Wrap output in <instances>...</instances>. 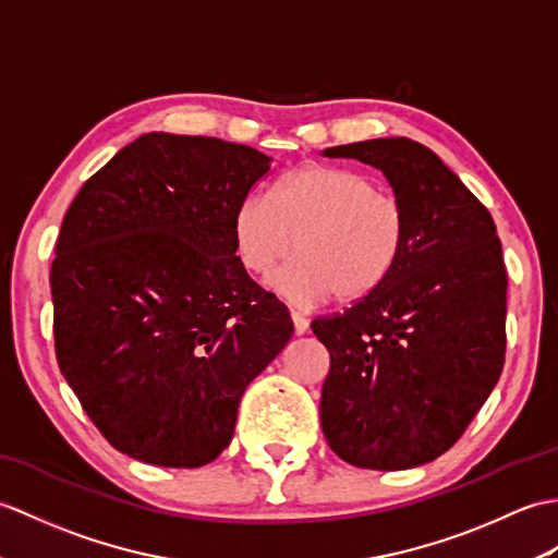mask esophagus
Wrapping results in <instances>:
<instances>
[{
	"instance_id": "esophagus-1",
	"label": "esophagus",
	"mask_w": 558,
	"mask_h": 558,
	"mask_svg": "<svg viewBox=\"0 0 558 558\" xmlns=\"http://www.w3.org/2000/svg\"><path fill=\"white\" fill-rule=\"evenodd\" d=\"M292 323H294V335H306L308 318L302 316L300 311H292Z\"/></svg>"
}]
</instances>
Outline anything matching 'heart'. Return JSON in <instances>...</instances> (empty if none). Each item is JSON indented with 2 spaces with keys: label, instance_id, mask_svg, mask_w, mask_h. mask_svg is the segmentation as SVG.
<instances>
[{
  "label": "heart",
  "instance_id": "obj_1",
  "mask_svg": "<svg viewBox=\"0 0 558 558\" xmlns=\"http://www.w3.org/2000/svg\"><path fill=\"white\" fill-rule=\"evenodd\" d=\"M232 238L254 276L296 250L268 280L290 304L314 306L330 294L356 302L395 274L407 247V214L364 173L311 163L284 175L274 199L247 194L232 216Z\"/></svg>",
  "mask_w": 558,
  "mask_h": 558
}]
</instances>
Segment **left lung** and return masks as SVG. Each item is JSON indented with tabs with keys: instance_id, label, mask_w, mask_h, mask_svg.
Masks as SVG:
<instances>
[{
	"instance_id": "8db88e82",
	"label": "left lung",
	"mask_w": 558,
	"mask_h": 558,
	"mask_svg": "<svg viewBox=\"0 0 558 558\" xmlns=\"http://www.w3.org/2000/svg\"><path fill=\"white\" fill-rule=\"evenodd\" d=\"M323 157L378 168L407 214L395 274L344 314L311 323L330 352L323 435L359 469H416L457 442L501 375L507 268L497 226L421 142L378 137Z\"/></svg>"
}]
</instances>
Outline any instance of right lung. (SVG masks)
I'll return each instance as SVG.
<instances>
[{
    "instance_id": "add662e5",
    "label": "right lung",
    "mask_w": 558,
    "mask_h": 558,
    "mask_svg": "<svg viewBox=\"0 0 558 558\" xmlns=\"http://www.w3.org/2000/svg\"><path fill=\"white\" fill-rule=\"evenodd\" d=\"M235 142L147 133L77 192L51 264L57 361L123 454L199 469L247 385L290 342V311L247 276L232 216L270 171Z\"/></svg>"
}]
</instances>
